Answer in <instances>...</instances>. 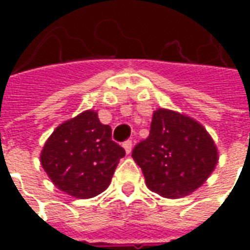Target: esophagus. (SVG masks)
Returning a JSON list of instances; mask_svg holds the SVG:
<instances>
[{"mask_svg":"<svg viewBox=\"0 0 250 250\" xmlns=\"http://www.w3.org/2000/svg\"><path fill=\"white\" fill-rule=\"evenodd\" d=\"M123 147H125V152H127V154H130V152L132 151V142L125 141V143H123Z\"/></svg>","mask_w":250,"mask_h":250,"instance_id":"34e87169","label":"esophagus"}]
</instances>
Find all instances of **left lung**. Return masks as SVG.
Returning <instances> with one entry per match:
<instances>
[{
    "label": "left lung",
    "instance_id": "1",
    "mask_svg": "<svg viewBox=\"0 0 250 250\" xmlns=\"http://www.w3.org/2000/svg\"><path fill=\"white\" fill-rule=\"evenodd\" d=\"M147 188L165 198H182L202 186L218 162L214 142L197 120L171 109L152 115L150 135L132 150Z\"/></svg>",
    "mask_w": 250,
    "mask_h": 250
}]
</instances>
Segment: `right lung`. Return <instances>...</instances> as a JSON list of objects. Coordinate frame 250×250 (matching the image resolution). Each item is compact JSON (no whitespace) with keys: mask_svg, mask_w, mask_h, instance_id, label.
Wrapping results in <instances>:
<instances>
[{"mask_svg":"<svg viewBox=\"0 0 250 250\" xmlns=\"http://www.w3.org/2000/svg\"><path fill=\"white\" fill-rule=\"evenodd\" d=\"M95 111H84L57 127L41 151V166L57 188L75 198L96 197L111 184L123 147Z\"/></svg>","mask_w":250,"mask_h":250,"instance_id":"right-lung-1","label":"right lung"}]
</instances>
